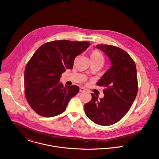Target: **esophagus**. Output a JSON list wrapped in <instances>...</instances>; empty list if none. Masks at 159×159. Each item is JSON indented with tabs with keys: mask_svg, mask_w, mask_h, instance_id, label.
Returning <instances> with one entry per match:
<instances>
[{
	"mask_svg": "<svg viewBox=\"0 0 159 159\" xmlns=\"http://www.w3.org/2000/svg\"><path fill=\"white\" fill-rule=\"evenodd\" d=\"M84 91H85V89H84V88H80V92H84Z\"/></svg>",
	"mask_w": 159,
	"mask_h": 159,
	"instance_id": "esophagus-1",
	"label": "esophagus"
}]
</instances>
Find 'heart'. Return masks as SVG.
Masks as SVG:
<instances>
[{"instance_id":"heart-1","label":"heart","mask_w":159,"mask_h":159,"mask_svg":"<svg viewBox=\"0 0 159 159\" xmlns=\"http://www.w3.org/2000/svg\"><path fill=\"white\" fill-rule=\"evenodd\" d=\"M91 59L92 61H97L104 62V56L103 54L98 51H93L92 52L91 54Z\"/></svg>"}]
</instances>
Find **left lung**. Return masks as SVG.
<instances>
[{"mask_svg": "<svg viewBox=\"0 0 159 159\" xmlns=\"http://www.w3.org/2000/svg\"><path fill=\"white\" fill-rule=\"evenodd\" d=\"M97 48L107 54L109 68L97 81L103 86L104 97L91 93V101L84 105L86 116L94 123L107 126L120 120L129 111L138 92L135 63L123 49L114 46L97 45Z\"/></svg>", "mask_w": 159, "mask_h": 159, "instance_id": "left-lung-1", "label": "left lung"}]
</instances>
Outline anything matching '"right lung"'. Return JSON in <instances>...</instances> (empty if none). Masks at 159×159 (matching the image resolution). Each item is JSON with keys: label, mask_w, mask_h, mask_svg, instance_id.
Instances as JSON below:
<instances>
[{"label": "right lung", "mask_w": 159, "mask_h": 159, "mask_svg": "<svg viewBox=\"0 0 159 159\" xmlns=\"http://www.w3.org/2000/svg\"><path fill=\"white\" fill-rule=\"evenodd\" d=\"M90 45L89 42L56 40L41 46L24 71L25 98L31 108L44 117L62 113L80 91L76 85L64 87L61 75L73 68L75 57Z\"/></svg>", "instance_id": "right-lung-1"}]
</instances>
